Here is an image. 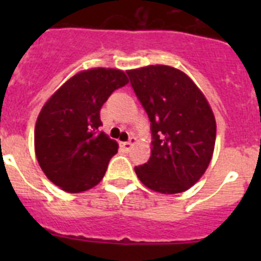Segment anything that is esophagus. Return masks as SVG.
I'll return each instance as SVG.
<instances>
[{"mask_svg": "<svg viewBox=\"0 0 261 261\" xmlns=\"http://www.w3.org/2000/svg\"><path fill=\"white\" fill-rule=\"evenodd\" d=\"M136 142V138L135 137H130L128 140V141H125V142H120V146L123 147L124 150L125 151H129V149H130V147H132V145L135 144Z\"/></svg>", "mask_w": 261, "mask_h": 261, "instance_id": "1", "label": "esophagus"}]
</instances>
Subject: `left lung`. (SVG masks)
<instances>
[{
    "mask_svg": "<svg viewBox=\"0 0 261 261\" xmlns=\"http://www.w3.org/2000/svg\"><path fill=\"white\" fill-rule=\"evenodd\" d=\"M126 73L150 120L151 155L135 167L136 174L155 192H184L202 176L213 155V112L199 87L177 69L150 65Z\"/></svg>",
    "mask_w": 261,
    "mask_h": 261,
    "instance_id": "8db88e82",
    "label": "left lung"
}]
</instances>
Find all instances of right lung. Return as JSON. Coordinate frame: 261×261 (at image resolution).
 I'll return each mask as SVG.
<instances>
[{
    "label": "right lung",
    "mask_w": 261,
    "mask_h": 261,
    "mask_svg": "<svg viewBox=\"0 0 261 261\" xmlns=\"http://www.w3.org/2000/svg\"><path fill=\"white\" fill-rule=\"evenodd\" d=\"M126 84V75L117 69L81 71L41 108L35 126L36 158L61 190L84 192L103 179L117 144L99 130L100 108Z\"/></svg>",
    "instance_id": "right-lung-1"
}]
</instances>
